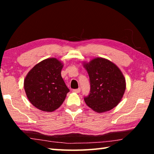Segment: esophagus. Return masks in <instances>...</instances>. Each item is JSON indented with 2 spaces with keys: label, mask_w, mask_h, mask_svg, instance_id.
<instances>
[{
  "label": "esophagus",
  "mask_w": 154,
  "mask_h": 154,
  "mask_svg": "<svg viewBox=\"0 0 154 154\" xmlns=\"http://www.w3.org/2000/svg\"><path fill=\"white\" fill-rule=\"evenodd\" d=\"M81 91L80 88H78V89H75V90H72V92H75V93H79Z\"/></svg>",
  "instance_id": "esophagus-1"
}]
</instances>
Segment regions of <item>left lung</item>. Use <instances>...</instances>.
Listing matches in <instances>:
<instances>
[{
  "label": "left lung",
  "instance_id": "8db88e82",
  "mask_svg": "<svg viewBox=\"0 0 154 154\" xmlns=\"http://www.w3.org/2000/svg\"><path fill=\"white\" fill-rule=\"evenodd\" d=\"M90 77V93L84 98L86 105L97 113L111 110L120 103L126 90V79L120 69L103 58L83 62Z\"/></svg>",
  "mask_w": 154,
  "mask_h": 154
}]
</instances>
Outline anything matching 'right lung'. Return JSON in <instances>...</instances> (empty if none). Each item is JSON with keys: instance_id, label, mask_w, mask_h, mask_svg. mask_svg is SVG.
<instances>
[{"instance_id": "add662e5", "label": "right lung", "mask_w": 154, "mask_h": 154, "mask_svg": "<svg viewBox=\"0 0 154 154\" xmlns=\"http://www.w3.org/2000/svg\"><path fill=\"white\" fill-rule=\"evenodd\" d=\"M63 64L56 58L36 64L25 77L24 86L30 103L41 111L52 112L65 100L69 89L61 76Z\"/></svg>"}]
</instances>
